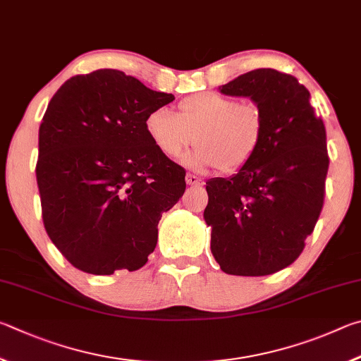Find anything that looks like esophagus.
I'll return each instance as SVG.
<instances>
[{
    "label": "esophagus",
    "instance_id": "esophagus-1",
    "mask_svg": "<svg viewBox=\"0 0 361 361\" xmlns=\"http://www.w3.org/2000/svg\"><path fill=\"white\" fill-rule=\"evenodd\" d=\"M185 182H187V185H192V187H200V185H203L204 182L200 179V177H197L195 174H187L185 176Z\"/></svg>",
    "mask_w": 361,
    "mask_h": 361
}]
</instances>
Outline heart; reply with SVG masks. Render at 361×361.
Segmentation results:
<instances>
[{
  "label": "heart",
  "mask_w": 361,
  "mask_h": 361,
  "mask_svg": "<svg viewBox=\"0 0 361 361\" xmlns=\"http://www.w3.org/2000/svg\"><path fill=\"white\" fill-rule=\"evenodd\" d=\"M144 128L161 155L179 158L195 142L198 147L185 157L188 166L235 174L260 149L264 118L255 103H238L226 94L207 92L180 99L176 114L164 107L150 111Z\"/></svg>",
  "instance_id": "b5f03b06"
}]
</instances>
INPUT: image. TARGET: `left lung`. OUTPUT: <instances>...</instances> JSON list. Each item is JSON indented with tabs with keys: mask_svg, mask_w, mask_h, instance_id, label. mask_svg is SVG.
<instances>
[{
	"mask_svg": "<svg viewBox=\"0 0 361 361\" xmlns=\"http://www.w3.org/2000/svg\"><path fill=\"white\" fill-rule=\"evenodd\" d=\"M220 92L254 101L264 135L247 166L206 182L212 255L226 274H274L300 257L324 207L325 125L307 88L276 69H254Z\"/></svg>",
	"mask_w": 361,
	"mask_h": 361,
	"instance_id": "obj_1",
	"label": "left lung"
}]
</instances>
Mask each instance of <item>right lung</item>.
<instances>
[{
    "label": "right lung",
    "mask_w": 361,
    "mask_h": 361,
    "mask_svg": "<svg viewBox=\"0 0 361 361\" xmlns=\"http://www.w3.org/2000/svg\"><path fill=\"white\" fill-rule=\"evenodd\" d=\"M173 99L117 69L74 75L50 99L36 180L44 228L74 268L109 276L147 263L161 214L185 192L184 168L144 128Z\"/></svg>",
    "instance_id": "add662e5"
}]
</instances>
